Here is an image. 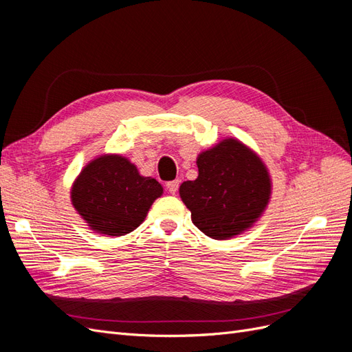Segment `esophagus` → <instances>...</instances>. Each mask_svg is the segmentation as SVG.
<instances>
[{
  "instance_id": "34e87169",
  "label": "esophagus",
  "mask_w": 352,
  "mask_h": 352,
  "mask_svg": "<svg viewBox=\"0 0 352 352\" xmlns=\"http://www.w3.org/2000/svg\"><path fill=\"white\" fill-rule=\"evenodd\" d=\"M166 186L168 189V192L175 195L177 192V189H179V180L177 179L176 180H170V182L166 184Z\"/></svg>"
}]
</instances>
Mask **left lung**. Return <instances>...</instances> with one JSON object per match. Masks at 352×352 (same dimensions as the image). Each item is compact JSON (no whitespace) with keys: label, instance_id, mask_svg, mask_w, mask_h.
Returning a JSON list of instances; mask_svg holds the SVG:
<instances>
[{"label":"left lung","instance_id":"left-lung-1","mask_svg":"<svg viewBox=\"0 0 352 352\" xmlns=\"http://www.w3.org/2000/svg\"><path fill=\"white\" fill-rule=\"evenodd\" d=\"M198 177L179 194L194 225L212 239L248 229L267 206L270 177L261 160L236 140H225L197 160Z\"/></svg>","mask_w":352,"mask_h":352}]
</instances>
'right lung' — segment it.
I'll use <instances>...</instances> for the list:
<instances>
[{
	"label": "right lung",
	"mask_w": 352,
	"mask_h": 352,
	"mask_svg": "<svg viewBox=\"0 0 352 352\" xmlns=\"http://www.w3.org/2000/svg\"><path fill=\"white\" fill-rule=\"evenodd\" d=\"M163 194L155 179L144 177L122 155H101L85 167L72 188V202L91 229L122 236L144 221Z\"/></svg>",
	"instance_id": "obj_1"
}]
</instances>
